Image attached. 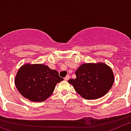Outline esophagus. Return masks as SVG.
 <instances>
[{"mask_svg":"<svg viewBox=\"0 0 131 131\" xmlns=\"http://www.w3.org/2000/svg\"><path fill=\"white\" fill-rule=\"evenodd\" d=\"M69 78H70V76H69V75H67V76H66V77H64V79L66 81H67L68 80H69Z\"/></svg>","mask_w":131,"mask_h":131,"instance_id":"esophagus-1","label":"esophagus"}]
</instances>
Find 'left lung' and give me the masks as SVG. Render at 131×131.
<instances>
[{"mask_svg":"<svg viewBox=\"0 0 131 131\" xmlns=\"http://www.w3.org/2000/svg\"><path fill=\"white\" fill-rule=\"evenodd\" d=\"M77 78L70 79L78 94L86 100L100 98L108 92L114 82L112 70L103 63H86L76 70Z\"/></svg>","mask_w":131,"mask_h":131,"instance_id":"obj_1","label":"left lung"}]
</instances>
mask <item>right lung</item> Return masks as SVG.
<instances>
[{"instance_id":"right-lung-1","label":"right lung","mask_w":131,"mask_h":131,"mask_svg":"<svg viewBox=\"0 0 131 131\" xmlns=\"http://www.w3.org/2000/svg\"><path fill=\"white\" fill-rule=\"evenodd\" d=\"M62 80L57 70L47 66L26 64L18 70L15 85L26 98L32 102H43L51 95L57 84Z\"/></svg>"}]
</instances>
